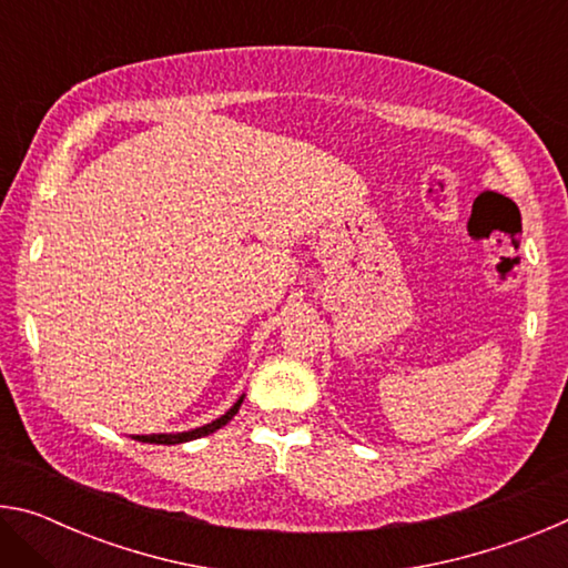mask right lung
<instances>
[{
	"mask_svg": "<svg viewBox=\"0 0 568 568\" xmlns=\"http://www.w3.org/2000/svg\"><path fill=\"white\" fill-rule=\"evenodd\" d=\"M240 403H243V396L237 398V403L233 408H230L225 416L215 418L213 423H207V426L203 428H192V430H185V434H152V436H134V440H142V444H162V446H175V444H185V440H195V438H203L207 434H215L217 428H223L225 423L235 416Z\"/></svg>",
	"mask_w": 568,
	"mask_h": 568,
	"instance_id": "right-lung-1",
	"label": "right lung"
}]
</instances>
